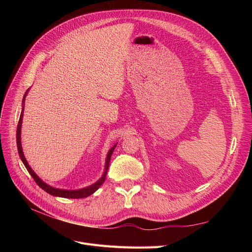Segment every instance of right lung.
<instances>
[{
	"mask_svg": "<svg viewBox=\"0 0 252 252\" xmlns=\"http://www.w3.org/2000/svg\"><path fill=\"white\" fill-rule=\"evenodd\" d=\"M28 91V90H27ZM27 93L25 94L24 97H23V102L25 101V96H26ZM23 105H24V103H23ZM23 112H24V106H23L22 108V112H21V116H20V120H19V123H18V128H17V145H18V151H19V155H20V158L22 159L23 164L25 165L26 169L28 170V172L30 173V175H32V179L35 181V183L37 185H39L43 190H45L47 193L51 194V195H56V196H61V197H67V199H83V197H87L89 196L90 194H93L94 191H96V190L98 189V187H100L105 179H106V174H107V171H108V167H109V162H110V158H111V155L112 152L114 150V148H116V145L109 150L108 155H107V158H106V166H105V171H104V174L103 177L98 180L96 183H94V185H91L87 188H84V189H80V190H64V189H57V188H53L49 185H47L46 183H44L37 175L34 173V171L30 168V166L28 165L26 158L24 157V154H23V150H22V145H21V125H22V119H23Z\"/></svg>",
	"mask_w": 252,
	"mask_h": 252,
	"instance_id": "right-lung-1",
	"label": "right lung"
}]
</instances>
